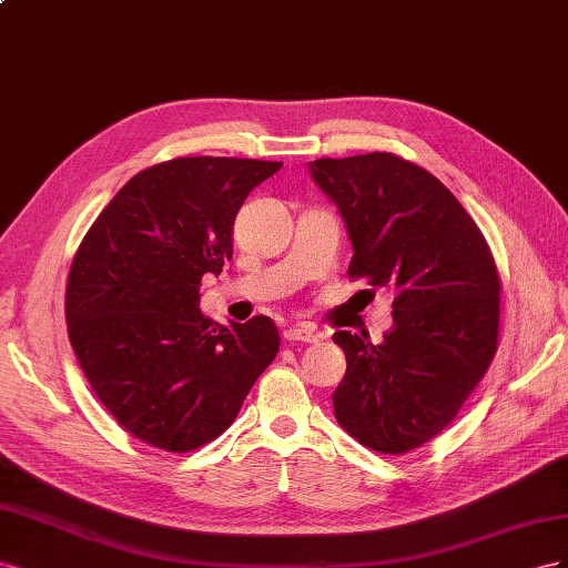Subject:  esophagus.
<instances>
[{"instance_id": "obj_1", "label": "esophagus", "mask_w": 568, "mask_h": 568, "mask_svg": "<svg viewBox=\"0 0 568 568\" xmlns=\"http://www.w3.org/2000/svg\"><path fill=\"white\" fill-rule=\"evenodd\" d=\"M283 337L287 339V343H316L318 339V333H314L312 328L306 326H290Z\"/></svg>"}]
</instances>
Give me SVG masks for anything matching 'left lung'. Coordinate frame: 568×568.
I'll return each instance as SVG.
<instances>
[{
	"instance_id": "1",
	"label": "left lung",
	"mask_w": 568,
	"mask_h": 568,
	"mask_svg": "<svg viewBox=\"0 0 568 568\" xmlns=\"http://www.w3.org/2000/svg\"><path fill=\"white\" fill-rule=\"evenodd\" d=\"M310 171L345 219L349 278L395 293L393 328L378 345L349 331L333 335L347 356L335 418L364 447L404 455L452 424L493 362L495 258L455 194L407 159H316Z\"/></svg>"
}]
</instances>
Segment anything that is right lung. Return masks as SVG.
I'll return each mask as SVG.
<instances>
[{
    "instance_id": "add662e5",
    "label": "right lung",
    "mask_w": 568,
    "mask_h": 568,
    "mask_svg": "<svg viewBox=\"0 0 568 568\" xmlns=\"http://www.w3.org/2000/svg\"><path fill=\"white\" fill-rule=\"evenodd\" d=\"M281 166L161 161L133 175L80 242L67 285L71 347L138 440L178 455L216 440L278 354L268 316L221 326L200 312V285L233 256L242 202Z\"/></svg>"
}]
</instances>
